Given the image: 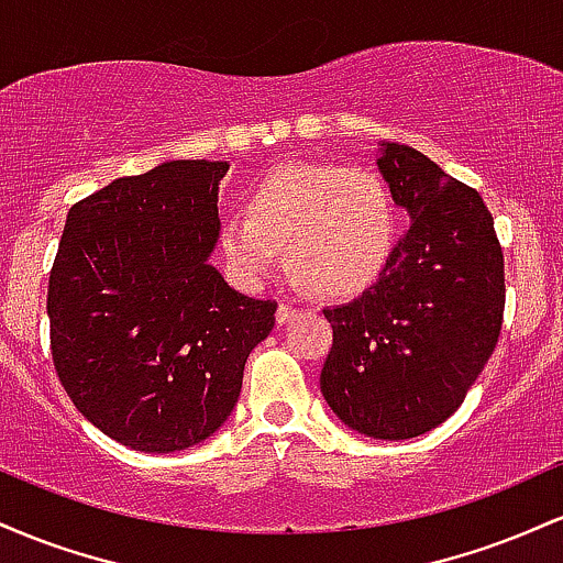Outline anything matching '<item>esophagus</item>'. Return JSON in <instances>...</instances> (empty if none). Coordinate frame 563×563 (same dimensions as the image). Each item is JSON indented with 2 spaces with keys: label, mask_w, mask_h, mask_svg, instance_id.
<instances>
[{
  "label": "esophagus",
  "mask_w": 563,
  "mask_h": 563,
  "mask_svg": "<svg viewBox=\"0 0 563 563\" xmlns=\"http://www.w3.org/2000/svg\"><path fill=\"white\" fill-rule=\"evenodd\" d=\"M294 314H296V307H290V303H280V307H277L275 318H277V322H280V325H283V322H288L290 318H294Z\"/></svg>",
  "instance_id": "1"
}]
</instances>
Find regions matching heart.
<instances>
[{"mask_svg":"<svg viewBox=\"0 0 563 563\" xmlns=\"http://www.w3.org/2000/svg\"><path fill=\"white\" fill-rule=\"evenodd\" d=\"M397 241L394 196L376 169L339 164H283L251 187L245 214L219 230L228 269L243 286H262L280 249L301 286L331 296L371 286Z\"/></svg>","mask_w":563,"mask_h":563,"instance_id":"heart-1","label":"heart"}]
</instances>
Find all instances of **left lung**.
Instances as JSON below:
<instances>
[{"label": "left lung", "instance_id": "8db88e82", "mask_svg": "<svg viewBox=\"0 0 563 563\" xmlns=\"http://www.w3.org/2000/svg\"><path fill=\"white\" fill-rule=\"evenodd\" d=\"M378 169L410 230L363 296L322 309L333 346L320 391L349 429L412 439L448 421L493 357L506 273L474 187L397 142H384Z\"/></svg>", "mask_w": 563, "mask_h": 563}]
</instances>
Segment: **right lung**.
<instances>
[{
    "label": "right lung",
    "instance_id": "add662e5",
    "mask_svg": "<svg viewBox=\"0 0 563 563\" xmlns=\"http://www.w3.org/2000/svg\"><path fill=\"white\" fill-rule=\"evenodd\" d=\"M228 161H166L70 206L49 273L63 389L102 434L142 452L209 439L241 397L277 301L249 299L209 256Z\"/></svg>",
    "mask_w": 563,
    "mask_h": 563
}]
</instances>
